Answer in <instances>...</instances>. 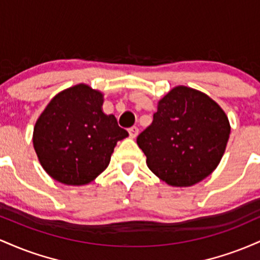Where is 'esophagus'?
<instances>
[{
  "mask_svg": "<svg viewBox=\"0 0 260 260\" xmlns=\"http://www.w3.org/2000/svg\"><path fill=\"white\" fill-rule=\"evenodd\" d=\"M128 132H129V137L131 138H136L137 136H138V133H139V129H138V127H131L129 129H128Z\"/></svg>",
  "mask_w": 260,
  "mask_h": 260,
  "instance_id": "1",
  "label": "esophagus"
}]
</instances>
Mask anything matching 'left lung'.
<instances>
[{"label":"left lung","mask_w":260,"mask_h":260,"mask_svg":"<svg viewBox=\"0 0 260 260\" xmlns=\"http://www.w3.org/2000/svg\"><path fill=\"white\" fill-rule=\"evenodd\" d=\"M230 137L225 112L208 95L176 86L159 101L153 123L137 137L148 168L170 186L188 187L219 165Z\"/></svg>","instance_id":"obj_1"}]
</instances>
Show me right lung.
<instances>
[{
    "label": "right lung",
    "instance_id": "obj_1",
    "mask_svg": "<svg viewBox=\"0 0 260 260\" xmlns=\"http://www.w3.org/2000/svg\"><path fill=\"white\" fill-rule=\"evenodd\" d=\"M103 94L78 84L50 101L34 128L32 143L45 171L71 186L91 182L110 164L128 132L101 110Z\"/></svg>",
    "mask_w": 260,
    "mask_h": 260
}]
</instances>
